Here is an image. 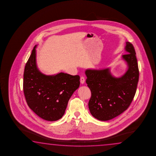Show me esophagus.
<instances>
[{
	"label": "esophagus",
	"mask_w": 156,
	"mask_h": 156,
	"mask_svg": "<svg viewBox=\"0 0 156 156\" xmlns=\"http://www.w3.org/2000/svg\"><path fill=\"white\" fill-rule=\"evenodd\" d=\"M85 77L83 76L81 77V78H80V82H81V84H83V83H85Z\"/></svg>",
	"instance_id": "1"
}]
</instances>
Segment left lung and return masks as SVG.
I'll return each instance as SVG.
<instances>
[{
  "instance_id": "left-lung-1",
  "label": "left lung",
  "mask_w": 156,
  "mask_h": 156,
  "mask_svg": "<svg viewBox=\"0 0 156 156\" xmlns=\"http://www.w3.org/2000/svg\"><path fill=\"white\" fill-rule=\"evenodd\" d=\"M127 54L122 55L128 68L121 77L111 75L108 68L87 69L86 82L91 91L88 102L90 114L100 121H108L126 111L134 97L139 71L133 45L126 42Z\"/></svg>"
}]
</instances>
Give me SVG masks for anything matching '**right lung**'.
<instances>
[{
    "instance_id": "obj_1",
    "label": "right lung",
    "mask_w": 156,
    "mask_h": 156,
    "mask_svg": "<svg viewBox=\"0 0 156 156\" xmlns=\"http://www.w3.org/2000/svg\"><path fill=\"white\" fill-rule=\"evenodd\" d=\"M35 45L26 64L23 92L27 103L38 116L48 121L61 119L73 93L79 87L80 76L60 73L45 75L37 69Z\"/></svg>"
}]
</instances>
